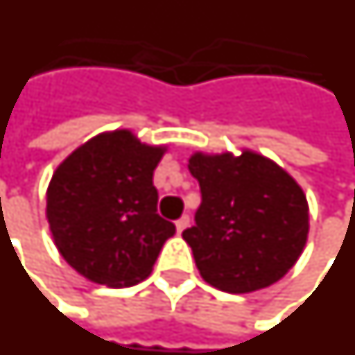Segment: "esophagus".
<instances>
[{
  "instance_id": "obj_1",
  "label": "esophagus",
  "mask_w": 355,
  "mask_h": 355,
  "mask_svg": "<svg viewBox=\"0 0 355 355\" xmlns=\"http://www.w3.org/2000/svg\"><path fill=\"white\" fill-rule=\"evenodd\" d=\"M188 225H190V216H188V214H184V216H180L177 220V231H178V233H182V231H184Z\"/></svg>"
}]
</instances>
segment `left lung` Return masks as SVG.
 <instances>
[{"mask_svg": "<svg viewBox=\"0 0 355 355\" xmlns=\"http://www.w3.org/2000/svg\"><path fill=\"white\" fill-rule=\"evenodd\" d=\"M201 205L182 231L201 277L230 293L271 286L297 261L309 205L297 182L271 159L243 152L190 157Z\"/></svg>", "mask_w": 355, "mask_h": 355, "instance_id": "1", "label": "left lung"}]
</instances>
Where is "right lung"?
I'll return each instance as SVG.
<instances>
[{
    "label": "right lung",
    "mask_w": 355,
    "mask_h": 355,
    "mask_svg": "<svg viewBox=\"0 0 355 355\" xmlns=\"http://www.w3.org/2000/svg\"><path fill=\"white\" fill-rule=\"evenodd\" d=\"M164 148L120 130L92 139L60 165L46 191L58 250L97 284L131 286L152 271L175 224L157 214L152 177Z\"/></svg>",
    "instance_id": "1"
}]
</instances>
